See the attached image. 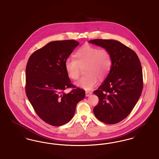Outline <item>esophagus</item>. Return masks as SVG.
<instances>
[{
    "label": "esophagus",
    "instance_id": "obj_1",
    "mask_svg": "<svg viewBox=\"0 0 159 159\" xmlns=\"http://www.w3.org/2000/svg\"><path fill=\"white\" fill-rule=\"evenodd\" d=\"M92 94V92L91 91H86V97H89Z\"/></svg>",
    "mask_w": 159,
    "mask_h": 159
}]
</instances>
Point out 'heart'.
Instances as JSON below:
<instances>
[{"mask_svg":"<svg viewBox=\"0 0 159 159\" xmlns=\"http://www.w3.org/2000/svg\"><path fill=\"white\" fill-rule=\"evenodd\" d=\"M65 69L69 78L77 80L81 68L84 69L85 76L82 77L76 85L85 90L92 89L97 84V79L103 80L109 74L112 67V58L110 52L105 48L84 45L74 53V58L65 61Z\"/></svg>","mask_w":159,"mask_h":159,"instance_id":"heart-1","label":"heart"}]
</instances>
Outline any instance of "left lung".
Segmentation results:
<instances>
[{"label":"left lung","mask_w":159,"mask_h":159,"mask_svg":"<svg viewBox=\"0 0 159 159\" xmlns=\"http://www.w3.org/2000/svg\"><path fill=\"white\" fill-rule=\"evenodd\" d=\"M89 43L107 49L112 58L108 75L93 91L99 98L93 113L102 122L117 123L131 113L141 95L143 76L141 62L132 49L119 41L94 39Z\"/></svg>","instance_id":"8db88e82"}]
</instances>
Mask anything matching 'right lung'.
<instances>
[{"label":"right lung","mask_w":159,"mask_h":159,"mask_svg":"<svg viewBox=\"0 0 159 159\" xmlns=\"http://www.w3.org/2000/svg\"><path fill=\"white\" fill-rule=\"evenodd\" d=\"M79 43L75 40L49 42L31 55L25 69V93L38 116L53 126L68 123L85 91L71 83L65 61ZM72 89L69 93L64 91Z\"/></svg>","instance_id":"add662e5"}]
</instances>
